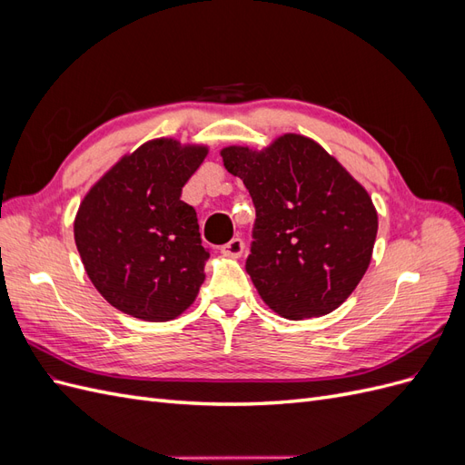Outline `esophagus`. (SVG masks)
<instances>
[{
	"instance_id": "obj_1",
	"label": "esophagus",
	"mask_w": 465,
	"mask_h": 465,
	"mask_svg": "<svg viewBox=\"0 0 465 465\" xmlns=\"http://www.w3.org/2000/svg\"><path fill=\"white\" fill-rule=\"evenodd\" d=\"M244 252V242L242 238H232L224 246H221V254L227 256V258H241Z\"/></svg>"
}]
</instances>
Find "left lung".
<instances>
[{
    "instance_id": "1",
    "label": "left lung",
    "mask_w": 465,
    "mask_h": 465,
    "mask_svg": "<svg viewBox=\"0 0 465 465\" xmlns=\"http://www.w3.org/2000/svg\"><path fill=\"white\" fill-rule=\"evenodd\" d=\"M221 157L256 207L246 272L263 302L289 320L343 304L372 258L378 215L369 192L299 134L262 151L224 147Z\"/></svg>"
}]
</instances>
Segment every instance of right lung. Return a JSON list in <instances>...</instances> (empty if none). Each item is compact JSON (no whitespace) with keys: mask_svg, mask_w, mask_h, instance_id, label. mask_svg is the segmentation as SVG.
<instances>
[{"mask_svg":"<svg viewBox=\"0 0 465 465\" xmlns=\"http://www.w3.org/2000/svg\"><path fill=\"white\" fill-rule=\"evenodd\" d=\"M205 145L151 139L110 168L74 221L91 283L120 312L168 322L192 306L205 279L195 209L180 200Z\"/></svg>","mask_w":465,"mask_h":465,"instance_id":"obj_1","label":"right lung"}]
</instances>
